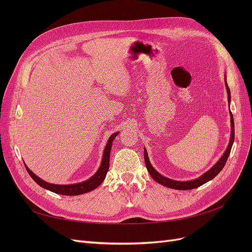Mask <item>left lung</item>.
I'll list each match as a JSON object with an SVG mask.
<instances>
[{
  "label": "left lung",
  "instance_id": "obj_1",
  "mask_svg": "<svg viewBox=\"0 0 252 252\" xmlns=\"http://www.w3.org/2000/svg\"><path fill=\"white\" fill-rule=\"evenodd\" d=\"M224 81H225V86H226V91H227V100H228V104L230 106V101H231V94H230V89L228 88L227 85V80H226V73L224 74ZM229 114H230V126H231V131H230V139H229V143H228V146L225 150V152L223 154V156L219 158V161L213 165L211 168L206 171L205 173H203L201 177L196 178L194 180H190V181H177V180H172L169 178L164 177L163 174H161L159 172H158L154 166L151 165L149 158H148V154L147 150L144 148V159H145V164H146V168L149 172V174L151 175V178L154 179L156 182H158V184H161L165 187L168 188H172V189H177V190H189V189H193V188H197L200 187L201 185L205 184V183L209 182L210 180H212L213 178H216L217 175L224 168V166L227 162V158L230 155L231 151V147L234 142V121H233V117L232 113L230 111L229 108Z\"/></svg>",
  "mask_w": 252,
  "mask_h": 252
}]
</instances>
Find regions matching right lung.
<instances>
[{"mask_svg":"<svg viewBox=\"0 0 252 252\" xmlns=\"http://www.w3.org/2000/svg\"><path fill=\"white\" fill-rule=\"evenodd\" d=\"M119 134V131L112 133L109 139L107 141V144L104 148L103 151V158H102V162L98 169L96 172L90 177L88 180L81 182V183H75V184H68V185H59V184H51V183H48L46 181L42 180L41 178L37 177L36 174H34L32 170H30L27 165L25 164L26 170L29 173L32 179L36 183L37 185H40L41 187L49 190V191H52L58 194H62V195H79L86 193L89 191H93L96 187L100 186L103 181L106 178V174L108 172L109 169V158H110V151L112 147V142L116 139V136Z\"/></svg>","mask_w":252,"mask_h":252,"instance_id":"add662e5","label":"right lung"}]
</instances>
